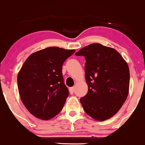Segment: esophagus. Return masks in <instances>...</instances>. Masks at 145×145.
<instances>
[{
    "label": "esophagus",
    "mask_w": 145,
    "mask_h": 145,
    "mask_svg": "<svg viewBox=\"0 0 145 145\" xmlns=\"http://www.w3.org/2000/svg\"><path fill=\"white\" fill-rule=\"evenodd\" d=\"M74 87H71V88H69V92H70L71 94H72L73 93H74Z\"/></svg>",
    "instance_id": "34e87169"
}]
</instances>
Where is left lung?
I'll use <instances>...</instances> for the list:
<instances>
[{"mask_svg":"<svg viewBox=\"0 0 145 145\" xmlns=\"http://www.w3.org/2000/svg\"><path fill=\"white\" fill-rule=\"evenodd\" d=\"M84 56L88 90L80 99L85 112L103 121L114 116L129 94L130 73L127 63L116 49L92 43L75 53Z\"/></svg>","mask_w":145,"mask_h":145,"instance_id":"1","label":"left lung"}]
</instances>
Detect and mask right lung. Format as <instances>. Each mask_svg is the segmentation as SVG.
<instances>
[{
	"label": "right lung",
	"instance_id": "1",
	"mask_svg": "<svg viewBox=\"0 0 145 145\" xmlns=\"http://www.w3.org/2000/svg\"><path fill=\"white\" fill-rule=\"evenodd\" d=\"M74 49L50 47L27 57L18 74L23 104L35 118L49 120L59 114L69 96L62 66Z\"/></svg>",
	"mask_w": 145,
	"mask_h": 145
}]
</instances>
